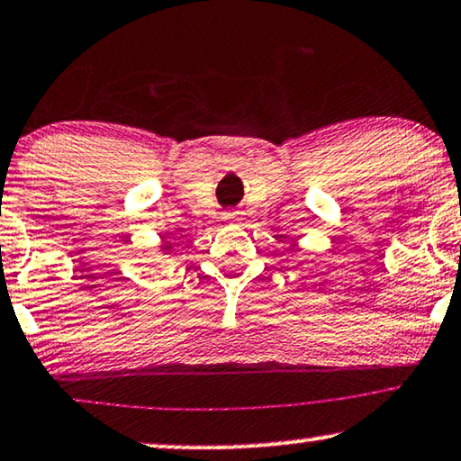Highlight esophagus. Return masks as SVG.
Returning a JSON list of instances; mask_svg holds the SVG:
<instances>
[{"instance_id": "obj_1", "label": "esophagus", "mask_w": 461, "mask_h": 461, "mask_svg": "<svg viewBox=\"0 0 461 461\" xmlns=\"http://www.w3.org/2000/svg\"><path fill=\"white\" fill-rule=\"evenodd\" d=\"M224 220H226V222H229V224H239V222H241V220H243V216H241V213H239V212H226V213H224Z\"/></svg>"}]
</instances>
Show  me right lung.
<instances>
[{"mask_svg":"<svg viewBox=\"0 0 461 461\" xmlns=\"http://www.w3.org/2000/svg\"><path fill=\"white\" fill-rule=\"evenodd\" d=\"M158 249L163 254H173V249H176V243H173L171 239H163V241H160V245H158Z\"/></svg>","mask_w":461,"mask_h":461,"instance_id":"add662e5","label":"right lung"}]
</instances>
